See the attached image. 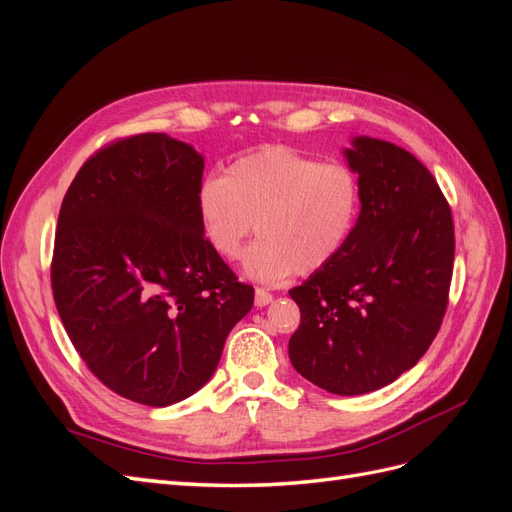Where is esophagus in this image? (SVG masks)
<instances>
[{
	"label": "esophagus",
	"instance_id": "esophagus-1",
	"mask_svg": "<svg viewBox=\"0 0 512 512\" xmlns=\"http://www.w3.org/2000/svg\"><path fill=\"white\" fill-rule=\"evenodd\" d=\"M271 301H273V294H271V292H267L265 288H256V294H254L256 307H265V305H269Z\"/></svg>",
	"mask_w": 512,
	"mask_h": 512
}]
</instances>
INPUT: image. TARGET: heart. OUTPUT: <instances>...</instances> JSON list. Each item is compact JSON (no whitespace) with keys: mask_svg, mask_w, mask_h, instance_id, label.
<instances>
[{"mask_svg":"<svg viewBox=\"0 0 512 512\" xmlns=\"http://www.w3.org/2000/svg\"><path fill=\"white\" fill-rule=\"evenodd\" d=\"M363 205L359 175L346 164H322L290 147H265L207 177L196 192L200 230L211 252L239 260L262 284L316 273L344 252Z\"/></svg>","mask_w":512,"mask_h":512,"instance_id":"heart-1","label":"heart"}]
</instances>
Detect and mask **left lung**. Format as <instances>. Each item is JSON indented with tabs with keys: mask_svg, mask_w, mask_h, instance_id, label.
Wrapping results in <instances>:
<instances>
[{
	"mask_svg": "<svg viewBox=\"0 0 512 512\" xmlns=\"http://www.w3.org/2000/svg\"><path fill=\"white\" fill-rule=\"evenodd\" d=\"M363 205L348 245L288 294L301 324L292 367L335 395H365L412 369L438 335L455 230L436 179L410 151L371 136L344 149Z\"/></svg>",
	"mask_w": 512,
	"mask_h": 512,
	"instance_id": "obj_1",
	"label": "left lung"
}]
</instances>
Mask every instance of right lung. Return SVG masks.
<instances>
[{"mask_svg": "<svg viewBox=\"0 0 512 512\" xmlns=\"http://www.w3.org/2000/svg\"><path fill=\"white\" fill-rule=\"evenodd\" d=\"M205 158L166 134L89 158L61 203L53 299L76 352L117 395L164 408L194 395L254 305L196 213Z\"/></svg>", "mask_w": 512, "mask_h": 512, "instance_id": "right-lung-1", "label": "right lung"}]
</instances>
